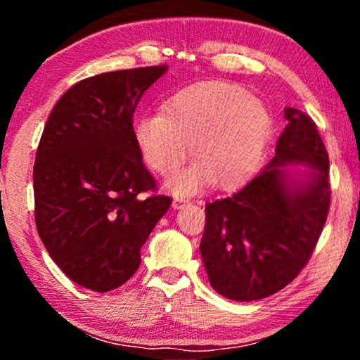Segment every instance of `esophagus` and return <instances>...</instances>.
Masks as SVG:
<instances>
[{
    "label": "esophagus",
    "instance_id": "34e87169",
    "mask_svg": "<svg viewBox=\"0 0 360 360\" xmlns=\"http://www.w3.org/2000/svg\"><path fill=\"white\" fill-rule=\"evenodd\" d=\"M186 203H191V202H188V200H182V198H179V197H176L174 202H173V208H174V210H179V208H182V206H184Z\"/></svg>",
    "mask_w": 360,
    "mask_h": 360
}]
</instances>
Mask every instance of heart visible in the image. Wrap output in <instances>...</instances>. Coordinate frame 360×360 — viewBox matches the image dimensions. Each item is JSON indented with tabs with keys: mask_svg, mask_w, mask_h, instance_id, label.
Instances as JSON below:
<instances>
[{
	"mask_svg": "<svg viewBox=\"0 0 360 360\" xmlns=\"http://www.w3.org/2000/svg\"><path fill=\"white\" fill-rule=\"evenodd\" d=\"M271 131V115L246 89L205 82L176 94L165 114H149L136 124V139L148 165L162 176L178 172L193 146L198 165L168 181L176 193L210 184L240 186L260 160Z\"/></svg>",
	"mask_w": 360,
	"mask_h": 360,
	"instance_id": "b5f03b06",
	"label": "heart"
}]
</instances>
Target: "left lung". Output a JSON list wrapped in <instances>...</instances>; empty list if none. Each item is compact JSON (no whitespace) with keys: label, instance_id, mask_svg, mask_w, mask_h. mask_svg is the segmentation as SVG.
Returning <instances> with one entry per match:
<instances>
[{"label":"left lung","instance_id":"obj_1","mask_svg":"<svg viewBox=\"0 0 360 360\" xmlns=\"http://www.w3.org/2000/svg\"><path fill=\"white\" fill-rule=\"evenodd\" d=\"M289 122L265 169L231 197L206 203L200 252L217 294L238 302L265 298L298 276L314 251L330 208L328 154L308 114L285 108ZM310 173L290 181L285 167Z\"/></svg>","mask_w":360,"mask_h":360}]
</instances>
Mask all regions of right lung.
I'll list each match as a JSON object with an SVG mask.
<instances>
[{
	"label": "right lung",
	"mask_w": 360,
	"mask_h": 360,
	"mask_svg": "<svg viewBox=\"0 0 360 360\" xmlns=\"http://www.w3.org/2000/svg\"><path fill=\"white\" fill-rule=\"evenodd\" d=\"M168 66L103 72L53 106L36 150L34 221L49 255L71 281L117 289L141 264L143 245L172 198L143 163L133 114Z\"/></svg>",
	"instance_id": "1"
}]
</instances>
